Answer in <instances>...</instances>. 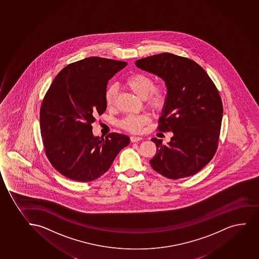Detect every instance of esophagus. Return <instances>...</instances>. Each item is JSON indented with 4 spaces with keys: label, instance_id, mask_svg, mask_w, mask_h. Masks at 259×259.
Returning <instances> with one entry per match:
<instances>
[{
    "label": "esophagus",
    "instance_id": "34e87169",
    "mask_svg": "<svg viewBox=\"0 0 259 259\" xmlns=\"http://www.w3.org/2000/svg\"><path fill=\"white\" fill-rule=\"evenodd\" d=\"M142 140V137H136V136H132L131 137V141L132 143H137V142H139V141Z\"/></svg>",
    "mask_w": 259,
    "mask_h": 259
}]
</instances>
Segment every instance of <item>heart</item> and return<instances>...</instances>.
Returning <instances> with one entry per match:
<instances>
[{"instance_id":"obj_1","label":"heart","mask_w":259,"mask_h":259,"mask_svg":"<svg viewBox=\"0 0 259 259\" xmlns=\"http://www.w3.org/2000/svg\"><path fill=\"white\" fill-rule=\"evenodd\" d=\"M124 85L138 98L146 100L147 104L154 109L163 106L166 99V88L163 83L154 85L152 77L144 74L131 75L125 80ZM116 89L110 87L105 93V103L108 107L113 106L115 103ZM149 116L146 115L131 114L121 121L122 128L131 132H139L143 126L149 122Z\"/></svg>"}]
</instances>
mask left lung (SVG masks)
<instances>
[{"instance_id":"8db88e82","label":"left lung","mask_w":259,"mask_h":259,"mask_svg":"<svg viewBox=\"0 0 259 259\" xmlns=\"http://www.w3.org/2000/svg\"><path fill=\"white\" fill-rule=\"evenodd\" d=\"M143 71L165 82L166 99L158 130L172 131L169 143L152 138L153 169L166 178L193 176L211 161L220 137L223 105L213 82L193 60L163 53L136 61Z\"/></svg>"}]
</instances>
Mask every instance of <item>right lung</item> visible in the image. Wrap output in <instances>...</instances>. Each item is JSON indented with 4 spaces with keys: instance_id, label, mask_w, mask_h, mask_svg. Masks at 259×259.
<instances>
[{
    "instance_id": "obj_1",
    "label": "right lung",
    "mask_w": 259,
    "mask_h": 259,
    "mask_svg": "<svg viewBox=\"0 0 259 259\" xmlns=\"http://www.w3.org/2000/svg\"><path fill=\"white\" fill-rule=\"evenodd\" d=\"M127 63L90 57L71 63L54 78L42 102L40 132L52 165L76 182L94 181L107 172L128 145L126 135L95 137L92 123L106 110L108 81Z\"/></svg>"
}]
</instances>
